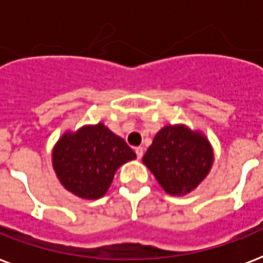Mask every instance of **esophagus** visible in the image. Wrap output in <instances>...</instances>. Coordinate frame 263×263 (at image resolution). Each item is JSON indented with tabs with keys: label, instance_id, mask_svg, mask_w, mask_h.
I'll use <instances>...</instances> for the list:
<instances>
[{
	"label": "esophagus",
	"instance_id": "obj_1",
	"mask_svg": "<svg viewBox=\"0 0 263 263\" xmlns=\"http://www.w3.org/2000/svg\"><path fill=\"white\" fill-rule=\"evenodd\" d=\"M135 153H136V157L139 158V159H140V158L143 157V153H144V148H143V147H136L135 148Z\"/></svg>",
	"mask_w": 263,
	"mask_h": 263
}]
</instances>
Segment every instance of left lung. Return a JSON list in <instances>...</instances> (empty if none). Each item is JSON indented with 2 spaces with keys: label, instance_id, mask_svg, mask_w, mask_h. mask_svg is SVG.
Segmentation results:
<instances>
[{
  "label": "left lung",
  "instance_id": "obj_1",
  "mask_svg": "<svg viewBox=\"0 0 263 263\" xmlns=\"http://www.w3.org/2000/svg\"><path fill=\"white\" fill-rule=\"evenodd\" d=\"M143 163L166 193L183 196L205 178L212 167L213 151L201 132L185 125H166L155 135Z\"/></svg>",
  "mask_w": 263,
  "mask_h": 263
}]
</instances>
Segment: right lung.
I'll use <instances>...</instances> for the list:
<instances>
[{
  "label": "right lung",
  "mask_w": 263,
  "mask_h": 263,
  "mask_svg": "<svg viewBox=\"0 0 263 263\" xmlns=\"http://www.w3.org/2000/svg\"><path fill=\"white\" fill-rule=\"evenodd\" d=\"M136 154L102 123L66 132L52 150V166L69 192L86 200L102 197L115 173Z\"/></svg>",
  "instance_id": "right-lung-1"
}]
</instances>
